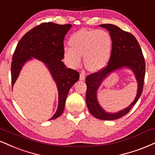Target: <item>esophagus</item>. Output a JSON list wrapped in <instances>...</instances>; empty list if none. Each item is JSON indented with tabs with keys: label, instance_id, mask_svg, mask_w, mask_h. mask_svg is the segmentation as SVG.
<instances>
[{
	"label": "esophagus",
	"instance_id": "obj_1",
	"mask_svg": "<svg viewBox=\"0 0 155 155\" xmlns=\"http://www.w3.org/2000/svg\"><path fill=\"white\" fill-rule=\"evenodd\" d=\"M85 77H86V76H85V74L84 73H81V74H80V77H79V79H80V80H84L85 79Z\"/></svg>",
	"mask_w": 155,
	"mask_h": 155
}]
</instances>
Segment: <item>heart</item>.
<instances>
[{
  "mask_svg": "<svg viewBox=\"0 0 155 155\" xmlns=\"http://www.w3.org/2000/svg\"><path fill=\"white\" fill-rule=\"evenodd\" d=\"M69 44L71 48H65L63 50L67 64L71 68H78L84 55L86 67L92 71L101 69L107 65L113 48L110 35L101 29H79L70 37Z\"/></svg>",
  "mask_w": 155,
  "mask_h": 155,
  "instance_id": "obj_1",
  "label": "heart"
}]
</instances>
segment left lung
Masks as SVG:
<instances>
[{"instance_id": "8db88e82", "label": "left lung", "mask_w": 155, "mask_h": 155, "mask_svg": "<svg viewBox=\"0 0 155 155\" xmlns=\"http://www.w3.org/2000/svg\"><path fill=\"white\" fill-rule=\"evenodd\" d=\"M100 26L110 31L113 48L107 66L86 78L87 87L86 102L89 111L93 116L100 120H112L127 114L140 97L144 81L145 61L140 45L133 35L113 24H104ZM122 68H128L134 72L138 83L137 96L131 105L123 111L114 114L107 113L98 104L96 91L102 81L110 73Z\"/></svg>"}]
</instances>
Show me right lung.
I'll list each match as a JSON object with an SVG mask.
<instances>
[{
  "instance_id": "right-lung-1",
  "label": "right lung",
  "mask_w": 155,
  "mask_h": 155,
  "mask_svg": "<svg viewBox=\"0 0 155 155\" xmlns=\"http://www.w3.org/2000/svg\"><path fill=\"white\" fill-rule=\"evenodd\" d=\"M71 24L61 25L52 22L41 24L22 37L12 58V87L24 64L31 58L45 63L58 90L57 111L50 120L57 118L64 110L66 100L71 87L79 79V72L66 68L63 58V40Z\"/></svg>"
}]
</instances>
